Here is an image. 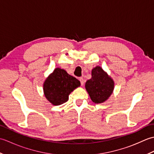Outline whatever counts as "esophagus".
Returning <instances> with one entry per match:
<instances>
[{"label": "esophagus", "mask_w": 154, "mask_h": 154, "mask_svg": "<svg viewBox=\"0 0 154 154\" xmlns=\"http://www.w3.org/2000/svg\"><path fill=\"white\" fill-rule=\"evenodd\" d=\"M79 81H80V82H81V85H84V79H83V78L82 77H80L79 78Z\"/></svg>", "instance_id": "34e87169"}]
</instances>
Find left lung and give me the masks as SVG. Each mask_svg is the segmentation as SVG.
<instances>
[{
    "mask_svg": "<svg viewBox=\"0 0 154 154\" xmlns=\"http://www.w3.org/2000/svg\"><path fill=\"white\" fill-rule=\"evenodd\" d=\"M91 75L85 83V89L93 103H104L113 92L114 81L100 66L93 69Z\"/></svg>",
    "mask_w": 154,
    "mask_h": 154,
    "instance_id": "1",
    "label": "left lung"
}]
</instances>
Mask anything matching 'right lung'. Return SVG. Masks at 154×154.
<instances>
[{
	"mask_svg": "<svg viewBox=\"0 0 154 154\" xmlns=\"http://www.w3.org/2000/svg\"><path fill=\"white\" fill-rule=\"evenodd\" d=\"M81 85L80 81L60 68L55 69L44 83V92L48 100L57 106L66 103L69 95Z\"/></svg>",
	"mask_w": 154,
	"mask_h": 154,
	"instance_id": "right-lung-1",
	"label": "right lung"
}]
</instances>
